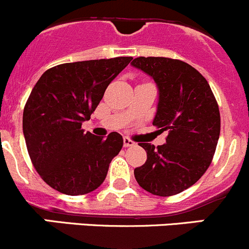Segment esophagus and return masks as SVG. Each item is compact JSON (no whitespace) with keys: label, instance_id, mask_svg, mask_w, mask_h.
<instances>
[{"label":"esophagus","instance_id":"obj_1","mask_svg":"<svg viewBox=\"0 0 249 249\" xmlns=\"http://www.w3.org/2000/svg\"><path fill=\"white\" fill-rule=\"evenodd\" d=\"M135 142H133L132 139H129V138H127V137H124V145L125 147H129V146H133V145H134Z\"/></svg>","mask_w":249,"mask_h":249}]
</instances>
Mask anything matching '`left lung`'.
Segmentation results:
<instances>
[{"mask_svg":"<svg viewBox=\"0 0 249 249\" xmlns=\"http://www.w3.org/2000/svg\"><path fill=\"white\" fill-rule=\"evenodd\" d=\"M132 65L156 82L160 98L152 124L168 130L166 144L139 142L147 160L134 177L152 195H177L194 185L213 160L220 134L218 103L207 80L185 61L139 56Z\"/></svg>","mask_w":249,"mask_h":249,"instance_id":"obj_1","label":"left lung"}]
</instances>
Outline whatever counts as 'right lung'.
I'll return each instance as SVG.
<instances>
[{"mask_svg": "<svg viewBox=\"0 0 249 249\" xmlns=\"http://www.w3.org/2000/svg\"><path fill=\"white\" fill-rule=\"evenodd\" d=\"M132 56L65 63L48 69L24 107L23 132L34 167L51 188L85 195L103 184L110 162L124 146L122 135L107 139L82 129L105 89Z\"/></svg>", "mask_w": 249, "mask_h": 249, "instance_id": "add662e5", "label": "right lung"}]
</instances>
